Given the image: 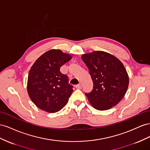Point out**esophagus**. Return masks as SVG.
<instances>
[{
  "instance_id": "34e87169",
  "label": "esophagus",
  "mask_w": 150,
  "mask_h": 150,
  "mask_svg": "<svg viewBox=\"0 0 150 150\" xmlns=\"http://www.w3.org/2000/svg\"><path fill=\"white\" fill-rule=\"evenodd\" d=\"M75 87L76 88H81L82 87V84L81 83H80L79 84H78V85H75Z\"/></svg>"
}]
</instances>
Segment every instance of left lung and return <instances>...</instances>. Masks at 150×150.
Segmentation results:
<instances>
[{"label":"left lung","mask_w":150,"mask_h":150,"mask_svg":"<svg viewBox=\"0 0 150 150\" xmlns=\"http://www.w3.org/2000/svg\"><path fill=\"white\" fill-rule=\"evenodd\" d=\"M88 68L93 89L85 93L94 108L105 110L117 104L125 96L129 85L126 68L119 59L104 51H93L82 56Z\"/></svg>","instance_id":"1"}]
</instances>
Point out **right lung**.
<instances>
[{"mask_svg":"<svg viewBox=\"0 0 150 150\" xmlns=\"http://www.w3.org/2000/svg\"><path fill=\"white\" fill-rule=\"evenodd\" d=\"M71 58L61 50H51L34 63L29 72L27 88L30 99L38 108L54 113L67 103L74 87L59 69Z\"/></svg>","mask_w":150,"mask_h":150,"instance_id":"add662e5","label":"right lung"}]
</instances>
